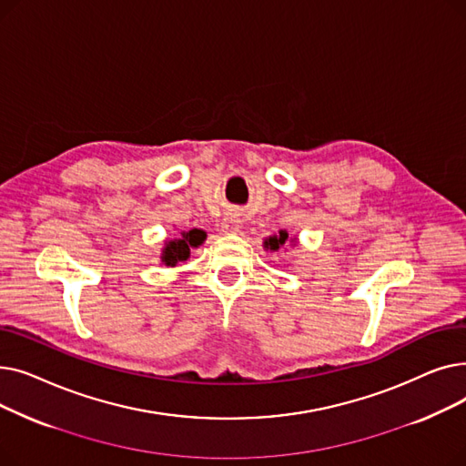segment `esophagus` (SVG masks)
Listing matches in <instances>:
<instances>
[{
	"mask_svg": "<svg viewBox=\"0 0 466 466\" xmlns=\"http://www.w3.org/2000/svg\"><path fill=\"white\" fill-rule=\"evenodd\" d=\"M220 227H223V232H227V234H236L241 227V220L236 215H228L223 218V225Z\"/></svg>",
	"mask_w": 466,
	"mask_h": 466,
	"instance_id": "obj_1",
	"label": "esophagus"
}]
</instances>
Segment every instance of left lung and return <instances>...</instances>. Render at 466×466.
<instances>
[{
	"label": "left lung",
	"mask_w": 466,
	"mask_h": 466,
	"mask_svg": "<svg viewBox=\"0 0 466 466\" xmlns=\"http://www.w3.org/2000/svg\"><path fill=\"white\" fill-rule=\"evenodd\" d=\"M297 243V238H290L287 230H279L278 236H270L264 239V249H270V251H278L279 248H285L287 243Z\"/></svg>",
	"instance_id": "obj_1"
}]
</instances>
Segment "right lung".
I'll return each instance as SVG.
<instances>
[{
  "label": "right lung",
  "instance_id": "1",
  "mask_svg": "<svg viewBox=\"0 0 466 466\" xmlns=\"http://www.w3.org/2000/svg\"><path fill=\"white\" fill-rule=\"evenodd\" d=\"M206 241V232L200 228H192L188 232H181V238L167 239L162 249V264L176 266L177 262H185L190 257L192 248H200Z\"/></svg>",
  "mask_w": 466,
  "mask_h": 466
}]
</instances>
